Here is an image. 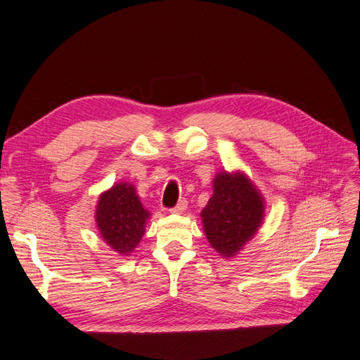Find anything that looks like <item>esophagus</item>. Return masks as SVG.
Wrapping results in <instances>:
<instances>
[{"label": "esophagus", "mask_w": 360, "mask_h": 360, "mask_svg": "<svg viewBox=\"0 0 360 360\" xmlns=\"http://www.w3.org/2000/svg\"><path fill=\"white\" fill-rule=\"evenodd\" d=\"M186 209H187V201L186 200H181L178 204L174 205V207L170 209V212L172 213H182Z\"/></svg>", "instance_id": "esophagus-1"}]
</instances>
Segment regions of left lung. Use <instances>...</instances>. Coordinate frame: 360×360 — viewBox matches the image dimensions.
Wrapping results in <instances>:
<instances>
[{"instance_id": "obj_1", "label": "left lung", "mask_w": 360, "mask_h": 360, "mask_svg": "<svg viewBox=\"0 0 360 360\" xmlns=\"http://www.w3.org/2000/svg\"><path fill=\"white\" fill-rule=\"evenodd\" d=\"M263 213V198L246 176L219 173L213 179V196L201 212L205 236L221 255L233 257L255 235Z\"/></svg>"}]
</instances>
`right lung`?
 Segmentation results:
<instances>
[{
  "instance_id": "1",
  "label": "right lung",
  "mask_w": 360,
  "mask_h": 360,
  "mask_svg": "<svg viewBox=\"0 0 360 360\" xmlns=\"http://www.w3.org/2000/svg\"><path fill=\"white\" fill-rule=\"evenodd\" d=\"M150 213L133 186L117 184L98 198L96 221L103 240L122 255H129L145 233Z\"/></svg>"
}]
</instances>
